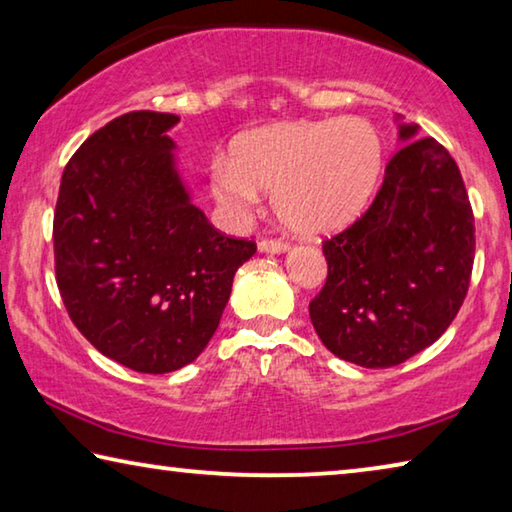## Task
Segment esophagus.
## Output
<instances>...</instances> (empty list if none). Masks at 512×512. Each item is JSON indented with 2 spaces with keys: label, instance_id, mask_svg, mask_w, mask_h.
<instances>
[{
  "label": "esophagus",
  "instance_id": "esophagus-1",
  "mask_svg": "<svg viewBox=\"0 0 512 512\" xmlns=\"http://www.w3.org/2000/svg\"><path fill=\"white\" fill-rule=\"evenodd\" d=\"M257 248H259V253L280 255V253H287L289 244H287V241H282V239H262V241H259V244H257Z\"/></svg>",
  "mask_w": 512,
  "mask_h": 512
}]
</instances>
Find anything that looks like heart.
I'll use <instances>...</instances> for the list:
<instances>
[{
	"label": "heart",
	"instance_id": "b5f03b06",
	"mask_svg": "<svg viewBox=\"0 0 512 512\" xmlns=\"http://www.w3.org/2000/svg\"><path fill=\"white\" fill-rule=\"evenodd\" d=\"M381 162V137L366 119L284 121L232 142L230 162L212 167V194L237 216L257 203V192L273 194L284 228L320 237L366 210Z\"/></svg>",
	"mask_w": 512,
	"mask_h": 512
}]
</instances>
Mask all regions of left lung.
Wrapping results in <instances>:
<instances>
[{"label":"left lung","instance_id":"left-lung-1","mask_svg":"<svg viewBox=\"0 0 512 512\" xmlns=\"http://www.w3.org/2000/svg\"><path fill=\"white\" fill-rule=\"evenodd\" d=\"M402 149L375 201L327 239V282L309 302L325 348L391 368L429 348L461 309L474 262V216L452 155L397 115Z\"/></svg>","mask_w":512,"mask_h":512}]
</instances>
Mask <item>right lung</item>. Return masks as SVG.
Here are the masks:
<instances>
[{"mask_svg":"<svg viewBox=\"0 0 512 512\" xmlns=\"http://www.w3.org/2000/svg\"><path fill=\"white\" fill-rule=\"evenodd\" d=\"M180 117L137 110L81 144L60 180L56 282L72 323L108 359L164 375L192 363L255 241L214 230L167 135Z\"/></svg>","mask_w":512,"mask_h":512,"instance_id":"obj_1","label":"right lung"}]
</instances>
